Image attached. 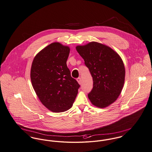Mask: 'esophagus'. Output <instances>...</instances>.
<instances>
[{
  "instance_id": "obj_1",
  "label": "esophagus",
  "mask_w": 152,
  "mask_h": 152,
  "mask_svg": "<svg viewBox=\"0 0 152 152\" xmlns=\"http://www.w3.org/2000/svg\"><path fill=\"white\" fill-rule=\"evenodd\" d=\"M77 82H78V83H79L80 85H81V83H82V82H81L82 81H81V78H78L77 79Z\"/></svg>"
}]
</instances>
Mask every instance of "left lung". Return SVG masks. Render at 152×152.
Returning <instances> with one entry per match:
<instances>
[{
	"label": "left lung",
	"mask_w": 152,
	"mask_h": 152,
	"mask_svg": "<svg viewBox=\"0 0 152 152\" xmlns=\"http://www.w3.org/2000/svg\"><path fill=\"white\" fill-rule=\"evenodd\" d=\"M76 50L93 78L89 99L98 108L108 107L117 100L124 83L125 68L121 56L110 47L95 41L78 45Z\"/></svg>",
	"instance_id": "obj_1"
}]
</instances>
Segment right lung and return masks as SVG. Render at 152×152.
<instances>
[{
	"label": "right lung",
	"instance_id": "right-lung-1",
	"mask_svg": "<svg viewBox=\"0 0 152 152\" xmlns=\"http://www.w3.org/2000/svg\"><path fill=\"white\" fill-rule=\"evenodd\" d=\"M70 50L59 42L51 43L36 55L31 64L33 88L41 103L53 112L71 108L80 86L67 66Z\"/></svg>",
	"mask_w": 152,
	"mask_h": 152
}]
</instances>
